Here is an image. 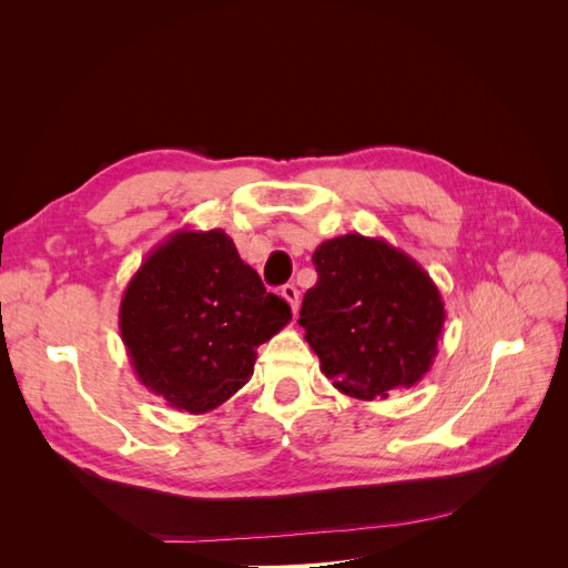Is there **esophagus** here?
Instances as JSON below:
<instances>
[{
    "label": "esophagus",
    "mask_w": 568,
    "mask_h": 568,
    "mask_svg": "<svg viewBox=\"0 0 568 568\" xmlns=\"http://www.w3.org/2000/svg\"><path fill=\"white\" fill-rule=\"evenodd\" d=\"M282 298L291 305V311H298V288L294 284H284L282 286Z\"/></svg>",
    "instance_id": "esophagus-1"
}]
</instances>
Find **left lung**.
Masks as SVG:
<instances>
[{
	"label": "left lung",
	"instance_id": "obj_1",
	"mask_svg": "<svg viewBox=\"0 0 568 568\" xmlns=\"http://www.w3.org/2000/svg\"><path fill=\"white\" fill-rule=\"evenodd\" d=\"M317 284L298 324L334 388L388 398L422 382L443 334L445 305L428 272L386 239L343 234L313 253Z\"/></svg>",
	"mask_w": 568,
	"mask_h": 568
}]
</instances>
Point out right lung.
<instances>
[{"label":"right lung","instance_id":"obj_1","mask_svg":"<svg viewBox=\"0 0 568 568\" xmlns=\"http://www.w3.org/2000/svg\"><path fill=\"white\" fill-rule=\"evenodd\" d=\"M291 320L222 230H180L153 248L120 301L132 369L180 412L203 415L248 384L261 343Z\"/></svg>","mask_w":568,"mask_h":568}]
</instances>
